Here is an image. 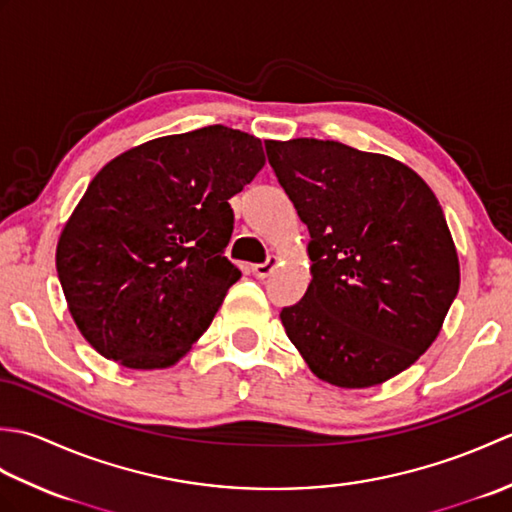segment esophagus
<instances>
[{
  "instance_id": "esophagus-1",
  "label": "esophagus",
  "mask_w": 512,
  "mask_h": 512,
  "mask_svg": "<svg viewBox=\"0 0 512 512\" xmlns=\"http://www.w3.org/2000/svg\"><path fill=\"white\" fill-rule=\"evenodd\" d=\"M279 266V257H275V255H270L264 264H257V266H253V273L259 277V279H266V277H270L275 273V268Z\"/></svg>"
}]
</instances>
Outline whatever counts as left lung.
I'll list each match as a JSON object with an SVG mask.
<instances>
[{
  "mask_svg": "<svg viewBox=\"0 0 512 512\" xmlns=\"http://www.w3.org/2000/svg\"><path fill=\"white\" fill-rule=\"evenodd\" d=\"M270 167L308 226L312 281L281 310L312 374L367 389L438 339L460 288L442 206L416 171L336 140H266Z\"/></svg>",
  "mask_w": 512,
  "mask_h": 512,
  "instance_id": "left-lung-1",
  "label": "left lung"
}]
</instances>
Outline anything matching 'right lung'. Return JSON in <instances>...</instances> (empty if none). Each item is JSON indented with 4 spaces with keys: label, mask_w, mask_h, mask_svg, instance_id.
<instances>
[{
    "label": "right lung",
    "mask_w": 512,
    "mask_h": 512,
    "mask_svg": "<svg viewBox=\"0 0 512 512\" xmlns=\"http://www.w3.org/2000/svg\"><path fill=\"white\" fill-rule=\"evenodd\" d=\"M266 165L262 140L209 125L107 162L65 222L57 273L101 356L127 369L176 365L242 273L224 257L228 200Z\"/></svg>",
    "instance_id": "right-lung-1"
}]
</instances>
